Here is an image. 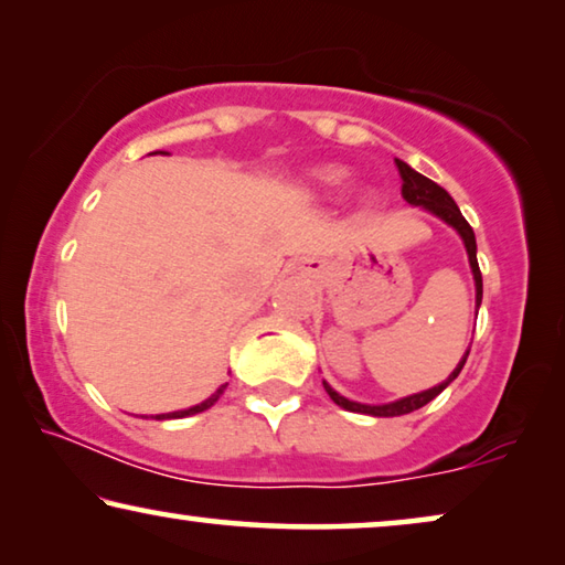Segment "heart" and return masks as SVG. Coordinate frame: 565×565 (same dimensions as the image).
Returning a JSON list of instances; mask_svg holds the SVG:
<instances>
[{"mask_svg": "<svg viewBox=\"0 0 565 565\" xmlns=\"http://www.w3.org/2000/svg\"><path fill=\"white\" fill-rule=\"evenodd\" d=\"M315 179L320 181L322 186H338L340 181L345 179V169H340V166H324V169L315 173Z\"/></svg>", "mask_w": 565, "mask_h": 565, "instance_id": "1", "label": "heart"}]
</instances>
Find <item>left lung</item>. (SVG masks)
<instances>
[{"mask_svg":"<svg viewBox=\"0 0 565 565\" xmlns=\"http://www.w3.org/2000/svg\"><path fill=\"white\" fill-rule=\"evenodd\" d=\"M396 169H399V177H402V196L407 200L412 206H423V210L433 212L435 217H440L443 222H448V225L456 230V233L463 237V245H466V253H468V264H471V271H473V281H476V307H481V294H483V284H481V271H479V260H476V235L471 225H468L463 214H460L458 204L452 202V196L445 192L443 186L435 184L433 179L423 177V173H417L412 166H407L404 161L396 158ZM468 359V351L460 363L456 365V371L450 373L448 379L443 381V384L427 388V392H419V394H412V396H404V399H396V402H388V404H361V402H351L345 399V396H340L335 388H332L328 381H322L324 384V392L330 394V399L338 404V407H343L348 412H361V415H371V417H399V415H409V412H415L419 407H425L427 402H433L435 396H438L445 386L450 384L452 379L458 376L460 369H463V363Z\"/></svg>","mask_w":565,"mask_h":565,"instance_id":"left-lung-1","label":"left lung"}]
</instances>
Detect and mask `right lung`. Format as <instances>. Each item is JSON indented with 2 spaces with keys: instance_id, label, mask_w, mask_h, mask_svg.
Returning <instances> with one entry per match:
<instances>
[{
  "instance_id": "add662e5",
  "label": "right lung",
  "mask_w": 565,
  "mask_h": 565,
  "mask_svg": "<svg viewBox=\"0 0 565 565\" xmlns=\"http://www.w3.org/2000/svg\"><path fill=\"white\" fill-rule=\"evenodd\" d=\"M227 386V384H225ZM225 386H220L217 392H214L210 399H204L202 404H196V407H189V409H179V412H169V415H156V419H179V417H189V415H200V412H204V409H210L214 402L220 399L222 396V392H225Z\"/></svg>"
}]
</instances>
